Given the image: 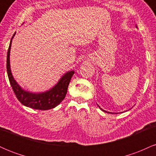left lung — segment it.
<instances>
[{"label": "left lung", "instance_id": "1", "mask_svg": "<svg viewBox=\"0 0 156 156\" xmlns=\"http://www.w3.org/2000/svg\"><path fill=\"white\" fill-rule=\"evenodd\" d=\"M101 110H102V111H103V112H105V111H104V110H103V109H102V108H101ZM108 113H110V112H108Z\"/></svg>", "mask_w": 156, "mask_h": 156}]
</instances>
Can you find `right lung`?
Segmentation results:
<instances>
[{"label": "right lung", "instance_id": "add662e5", "mask_svg": "<svg viewBox=\"0 0 156 156\" xmlns=\"http://www.w3.org/2000/svg\"><path fill=\"white\" fill-rule=\"evenodd\" d=\"M14 36H15V34L13 35V37ZM13 37H12V38H13ZM12 39H11L9 47L8 52H7L6 69L9 80L12 88L13 89L14 93L17 97V100L23 105L34 109L48 110V109L55 108L65 98L67 92L68 86H69L71 78H72L73 74H74V71H70V72L66 73L61 78L58 83L53 89H51L50 91H48V92L40 93V94H33V93L31 92H25L19 87L18 84L14 79L12 73H11L9 55Z\"/></svg>", "mask_w": 156, "mask_h": 156}]
</instances>
